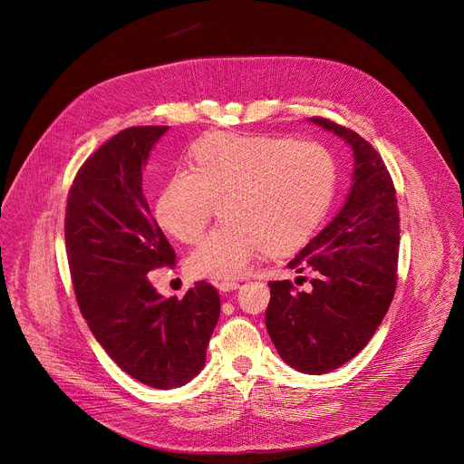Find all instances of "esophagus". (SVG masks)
Returning a JSON list of instances; mask_svg holds the SVG:
<instances>
[{"label":"esophagus","instance_id":"34e87169","mask_svg":"<svg viewBox=\"0 0 464 464\" xmlns=\"http://www.w3.org/2000/svg\"><path fill=\"white\" fill-rule=\"evenodd\" d=\"M217 286H218L220 292H233V290H237L240 285H238V281H220V283H217Z\"/></svg>","mask_w":464,"mask_h":464}]
</instances>
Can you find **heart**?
Wrapping results in <instances>:
<instances>
[{
  "instance_id": "heart-1",
  "label": "heart",
  "mask_w": 464,
  "mask_h": 464,
  "mask_svg": "<svg viewBox=\"0 0 464 464\" xmlns=\"http://www.w3.org/2000/svg\"><path fill=\"white\" fill-rule=\"evenodd\" d=\"M336 190V163L314 141L213 134L192 150L190 170H176L160 192L158 222L174 238L202 237L217 204L224 226L188 256L196 277H240L264 253L283 255L319 229Z\"/></svg>"
}]
</instances>
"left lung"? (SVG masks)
Masks as SVG:
<instances>
[{
  "label": "left lung",
  "mask_w": 464,
  "mask_h": 464,
  "mask_svg": "<svg viewBox=\"0 0 464 464\" xmlns=\"http://www.w3.org/2000/svg\"><path fill=\"white\" fill-rule=\"evenodd\" d=\"M312 124L353 150V185L340 213L290 262L312 270L310 292L270 283L268 334L279 356L299 372L324 374L354 358L372 338L392 301L399 262V209L378 152L356 131L328 119Z\"/></svg>",
  "instance_id": "obj_1"
}]
</instances>
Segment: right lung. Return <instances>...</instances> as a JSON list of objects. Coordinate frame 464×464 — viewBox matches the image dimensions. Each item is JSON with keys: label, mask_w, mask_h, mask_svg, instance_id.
I'll use <instances>...</instances> for the list:
<instances>
[{"label": "right lung", "mask_w": 464, "mask_h": 464, "mask_svg": "<svg viewBox=\"0 0 464 464\" xmlns=\"http://www.w3.org/2000/svg\"><path fill=\"white\" fill-rule=\"evenodd\" d=\"M167 130L119 131L81 167L65 209V249L90 330L124 372L156 389L185 385L204 369L220 317L209 283L165 299L149 279L176 260L143 196V169Z\"/></svg>", "instance_id": "right-lung-1"}]
</instances>
